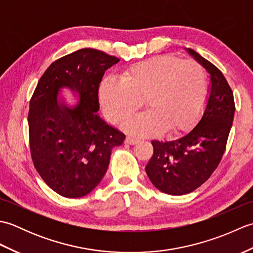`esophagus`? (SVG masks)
<instances>
[{"label": "esophagus", "mask_w": 253, "mask_h": 253, "mask_svg": "<svg viewBox=\"0 0 253 253\" xmlns=\"http://www.w3.org/2000/svg\"><path fill=\"white\" fill-rule=\"evenodd\" d=\"M125 142L128 143V144H136V143L139 142V139H138V138H135V137H131V136H128V137L126 138Z\"/></svg>", "instance_id": "1"}]
</instances>
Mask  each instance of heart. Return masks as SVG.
<instances>
[{
    "label": "heart",
    "mask_w": 253,
    "mask_h": 253,
    "mask_svg": "<svg viewBox=\"0 0 253 253\" xmlns=\"http://www.w3.org/2000/svg\"><path fill=\"white\" fill-rule=\"evenodd\" d=\"M207 74L200 64L164 55L126 68L120 80L106 78L99 99L106 116L120 123L130 117L144 99L149 110L125 124L128 131L152 135L165 128L179 133L207 102Z\"/></svg>",
    "instance_id": "1"
}]
</instances>
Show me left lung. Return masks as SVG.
Here are the masks:
<instances>
[{"label":"left lung","mask_w":253,"mask_h":253,"mask_svg":"<svg viewBox=\"0 0 253 253\" xmlns=\"http://www.w3.org/2000/svg\"><path fill=\"white\" fill-rule=\"evenodd\" d=\"M187 52L211 75L207 106L197 126L185 136L170 141L153 140V155L146 166L152 184L171 196L196 190L216 169L235 113L233 91L222 72L196 51Z\"/></svg>","instance_id":"left-lung-1"}]
</instances>
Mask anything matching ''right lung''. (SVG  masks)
<instances>
[{"label": "right lung", "instance_id": "add662e5", "mask_svg": "<svg viewBox=\"0 0 253 253\" xmlns=\"http://www.w3.org/2000/svg\"><path fill=\"white\" fill-rule=\"evenodd\" d=\"M120 58L82 49L47 67L31 96L28 126L35 168L52 190L65 198L88 195L103 178L112 149L125 135L99 115V85ZM62 87L79 94L73 107L57 99Z\"/></svg>", "mask_w": 253, "mask_h": 253}]
</instances>
